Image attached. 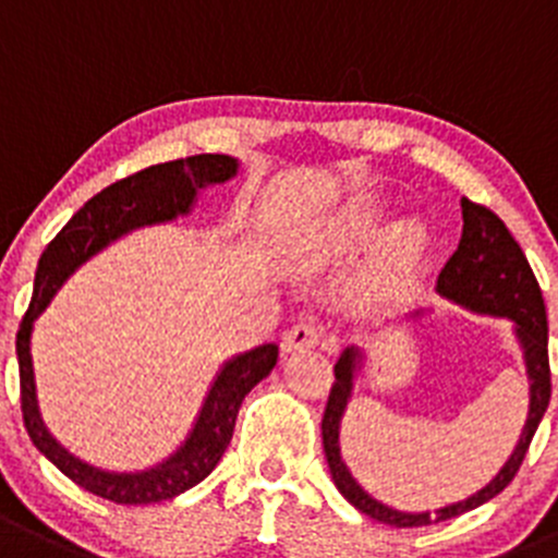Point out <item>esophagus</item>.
<instances>
[{
  "label": "esophagus",
  "instance_id": "34e87169",
  "mask_svg": "<svg viewBox=\"0 0 558 558\" xmlns=\"http://www.w3.org/2000/svg\"><path fill=\"white\" fill-rule=\"evenodd\" d=\"M319 341H322V327L314 325V322H300V325L289 327L283 336L286 352L308 350V347H316Z\"/></svg>",
  "mask_w": 558,
  "mask_h": 558
}]
</instances>
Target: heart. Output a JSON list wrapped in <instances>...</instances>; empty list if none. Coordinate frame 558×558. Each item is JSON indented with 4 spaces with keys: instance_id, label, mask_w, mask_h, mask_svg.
<instances>
[{
    "instance_id": "heart-1",
    "label": "heart",
    "mask_w": 558,
    "mask_h": 558,
    "mask_svg": "<svg viewBox=\"0 0 558 558\" xmlns=\"http://www.w3.org/2000/svg\"><path fill=\"white\" fill-rule=\"evenodd\" d=\"M374 228V208L355 206L350 211H343L330 228V242L332 244H355L372 233ZM418 244V228L415 226H399L397 231L390 233V250L397 255L410 253Z\"/></svg>"
}]
</instances>
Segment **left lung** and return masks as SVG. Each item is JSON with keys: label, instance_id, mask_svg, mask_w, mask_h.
<instances>
[{"label": "left lung", "instance_id": "obj_1", "mask_svg": "<svg viewBox=\"0 0 558 558\" xmlns=\"http://www.w3.org/2000/svg\"><path fill=\"white\" fill-rule=\"evenodd\" d=\"M462 239L457 244L454 255L446 262L444 272L437 278V294L484 316H501L514 322V336H518L520 350H523L525 374H529V415L520 432V440L501 471L493 476L490 484L468 496L465 501L449 504L435 512H399V509L385 507L383 501L368 496L355 476L350 473L347 462L341 460V418L347 413V404L352 397L357 366L363 355L357 347H347L336 363V383L330 388L325 418H322V444H325L327 465H330L332 482L338 493L355 509H361L368 518L379 523L397 525V529H413V525L440 523V520L457 518L471 509L482 507L490 498L507 487L514 473L523 465V457L531 446V437L537 432L545 410L550 402V363H548V316H545V300L539 291L537 278L525 262L523 250L514 242L509 228L501 217L493 215L487 206L462 197ZM418 316V314H415Z\"/></svg>", "mask_w": 558, "mask_h": 558}]
</instances>
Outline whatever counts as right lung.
<instances>
[{"mask_svg":"<svg viewBox=\"0 0 558 558\" xmlns=\"http://www.w3.org/2000/svg\"><path fill=\"white\" fill-rule=\"evenodd\" d=\"M239 161L226 154H197L186 159L154 165L129 179L114 181L107 190L93 195L76 211L68 226L57 233L44 250L35 272L33 303L21 319L15 336V355L21 374V413L33 444L46 460L54 462L71 482L85 487L93 496H101L114 504H156L181 496L197 482L215 471L226 454L233 437L239 408L255 385L262 383L278 363V343H262L255 350L231 357L215 377L208 397L203 399L201 415L186 435L184 444L159 465L134 473H112L93 468L57 444V437L46 429L38 408V388H35L33 368V325L51 296L57 294L82 264L121 239L123 233L156 222H170L179 215H190L197 192L208 184H222L233 179Z\"/></svg>","mask_w":558,"mask_h":558,"instance_id":"add662e5","label":"right lung"}]
</instances>
